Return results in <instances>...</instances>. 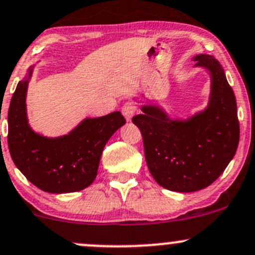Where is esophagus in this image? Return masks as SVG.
<instances>
[{
  "label": "esophagus",
  "instance_id": "obj_1",
  "mask_svg": "<svg viewBox=\"0 0 255 255\" xmlns=\"http://www.w3.org/2000/svg\"><path fill=\"white\" fill-rule=\"evenodd\" d=\"M135 111H136V107L134 104L130 103V101H128V103H126L125 105L122 106V114L127 121L132 120V117L134 116Z\"/></svg>",
  "mask_w": 255,
  "mask_h": 255
}]
</instances>
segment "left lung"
Instances as JSON below:
<instances>
[{
  "label": "left lung",
  "instance_id": "obj_1",
  "mask_svg": "<svg viewBox=\"0 0 255 255\" xmlns=\"http://www.w3.org/2000/svg\"><path fill=\"white\" fill-rule=\"evenodd\" d=\"M195 66L211 73L210 104L189 121H171L156 106L141 107L132 119L140 129L148 168L155 181L175 192L210 186L235 156L240 141L237 104L224 71L213 56L199 55Z\"/></svg>",
  "mask_w": 255,
  "mask_h": 255
}]
</instances>
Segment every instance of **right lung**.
<instances>
[{"label": "right lung", "mask_w": 255, "mask_h": 255, "mask_svg": "<svg viewBox=\"0 0 255 255\" xmlns=\"http://www.w3.org/2000/svg\"><path fill=\"white\" fill-rule=\"evenodd\" d=\"M20 80L8 110V148L13 162L34 186L49 193L82 191L98 173L104 146L126 123L120 111L87 119L61 138L49 139L31 130L26 120L29 77Z\"/></svg>", "instance_id": "obj_1"}]
</instances>
